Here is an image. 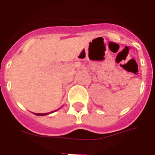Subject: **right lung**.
Listing matches in <instances>:
<instances>
[{
  "label": "right lung",
  "instance_id": "1",
  "mask_svg": "<svg viewBox=\"0 0 155 155\" xmlns=\"http://www.w3.org/2000/svg\"><path fill=\"white\" fill-rule=\"evenodd\" d=\"M53 113V112H50V113H35V115H37V116H46V115H48L49 113Z\"/></svg>",
  "mask_w": 155,
  "mask_h": 155
}]
</instances>
